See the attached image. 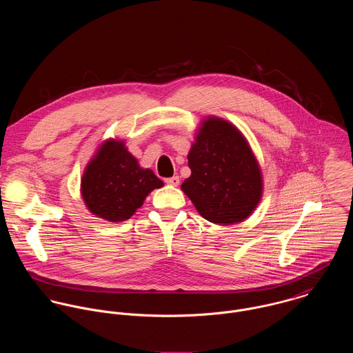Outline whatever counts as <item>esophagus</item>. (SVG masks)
Wrapping results in <instances>:
<instances>
[{
    "label": "esophagus",
    "instance_id": "obj_1",
    "mask_svg": "<svg viewBox=\"0 0 353 353\" xmlns=\"http://www.w3.org/2000/svg\"><path fill=\"white\" fill-rule=\"evenodd\" d=\"M165 183H167V185H171V186H178V185H179V176L167 178V179H165Z\"/></svg>",
    "mask_w": 353,
    "mask_h": 353
}]
</instances>
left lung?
Listing matches in <instances>:
<instances>
[{
  "instance_id": "left-lung-1",
  "label": "left lung",
  "mask_w": 353,
  "mask_h": 353,
  "mask_svg": "<svg viewBox=\"0 0 353 353\" xmlns=\"http://www.w3.org/2000/svg\"><path fill=\"white\" fill-rule=\"evenodd\" d=\"M188 160L192 175L181 188L203 219L227 225L252 214L262 196V176L249 143L234 125L205 119Z\"/></svg>"
}]
</instances>
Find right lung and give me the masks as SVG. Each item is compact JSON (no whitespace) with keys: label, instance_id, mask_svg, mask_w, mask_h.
Here are the masks:
<instances>
[{"label":"right lung","instance_id":"right-lung-1","mask_svg":"<svg viewBox=\"0 0 353 353\" xmlns=\"http://www.w3.org/2000/svg\"><path fill=\"white\" fill-rule=\"evenodd\" d=\"M164 183L150 168H141L122 141L107 140L88 163L81 196L95 216L108 221L130 219L153 189Z\"/></svg>","mask_w":353,"mask_h":353}]
</instances>
